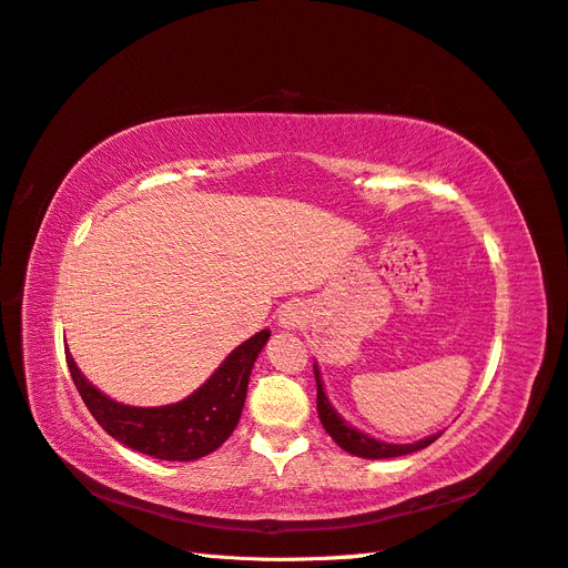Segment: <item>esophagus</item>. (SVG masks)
Listing matches in <instances>:
<instances>
[{
    "label": "esophagus",
    "instance_id": "1",
    "mask_svg": "<svg viewBox=\"0 0 568 568\" xmlns=\"http://www.w3.org/2000/svg\"><path fill=\"white\" fill-rule=\"evenodd\" d=\"M300 321H302V316H300V312H295V310H285L283 316H281V323H283L285 328H297Z\"/></svg>",
    "mask_w": 568,
    "mask_h": 568
}]
</instances>
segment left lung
I'll list each match as a JSON object with an SVG mask.
<instances>
[{"mask_svg": "<svg viewBox=\"0 0 568 568\" xmlns=\"http://www.w3.org/2000/svg\"><path fill=\"white\" fill-rule=\"evenodd\" d=\"M314 376H316V409H318V418L326 433L333 437V440L343 447L345 452L354 457H364V459H390V457H402V455H412V452H418L428 447L430 443H435L437 435L424 437V440H418L414 445H390V443H383L376 440V437H368L362 430L352 428L349 424H345L343 418L337 416V412L331 407V402L323 393V385H321V376H318V368L314 366Z\"/></svg>", "mask_w": 568, "mask_h": 568, "instance_id": "left-lung-1", "label": "left lung"}]
</instances>
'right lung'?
Masks as SVG:
<instances>
[{
	"label": "right lung",
	"instance_id": "1",
	"mask_svg": "<svg viewBox=\"0 0 568 568\" xmlns=\"http://www.w3.org/2000/svg\"><path fill=\"white\" fill-rule=\"evenodd\" d=\"M268 331L256 333L235 347L200 390L166 407H128L90 385L67 352L71 378L85 407L113 440L142 455L166 462H192L212 455L235 430L245 407L247 383Z\"/></svg>",
	"mask_w": 568,
	"mask_h": 568
}]
</instances>
